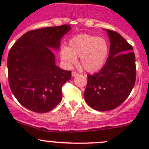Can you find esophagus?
Segmentation results:
<instances>
[{
	"mask_svg": "<svg viewBox=\"0 0 149 149\" xmlns=\"http://www.w3.org/2000/svg\"><path fill=\"white\" fill-rule=\"evenodd\" d=\"M78 75H79V73H77L76 71L72 72V76H78Z\"/></svg>",
	"mask_w": 149,
	"mask_h": 149,
	"instance_id": "1",
	"label": "esophagus"
}]
</instances>
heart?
Instances as JSON below:
<instances>
[{"instance_id": "obj_1", "label": "heart", "mask_w": 149, "mask_h": 149, "mask_svg": "<svg viewBox=\"0 0 149 149\" xmlns=\"http://www.w3.org/2000/svg\"><path fill=\"white\" fill-rule=\"evenodd\" d=\"M109 52V43L102 37L88 34H81L70 40L68 47L61 49V58L68 65L77 63L81 58V65L87 72L94 73L101 70L106 63Z\"/></svg>"}]
</instances>
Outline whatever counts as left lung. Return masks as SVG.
Returning a JSON list of instances; mask_svg holds the SVG:
<instances>
[{"mask_svg":"<svg viewBox=\"0 0 149 149\" xmlns=\"http://www.w3.org/2000/svg\"><path fill=\"white\" fill-rule=\"evenodd\" d=\"M110 41L109 56L99 73L88 75L84 99L98 111L119 107L130 95L136 77V57L133 47L115 31L106 29Z\"/></svg>","mask_w":149,"mask_h":149,"instance_id":"left-lung-1","label":"left lung"}]
</instances>
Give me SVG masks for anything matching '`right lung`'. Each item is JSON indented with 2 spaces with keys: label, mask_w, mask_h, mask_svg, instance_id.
I'll return each instance as SVG.
<instances>
[{
  "label": "right lung",
  "mask_w": 149,
  "mask_h": 149,
  "mask_svg": "<svg viewBox=\"0 0 149 149\" xmlns=\"http://www.w3.org/2000/svg\"><path fill=\"white\" fill-rule=\"evenodd\" d=\"M70 25L29 31L10 49L8 55V83L12 93L29 110L45 113L62 100V87L71 79V71L55 65L51 49H58Z\"/></svg>",
  "instance_id": "add662e5"
}]
</instances>
